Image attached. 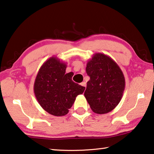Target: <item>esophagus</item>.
Instances as JSON below:
<instances>
[{
  "instance_id": "1",
  "label": "esophagus",
  "mask_w": 154,
  "mask_h": 154,
  "mask_svg": "<svg viewBox=\"0 0 154 154\" xmlns=\"http://www.w3.org/2000/svg\"><path fill=\"white\" fill-rule=\"evenodd\" d=\"M81 86H82L83 87H85V88H86V83L85 82H82V83H81Z\"/></svg>"
}]
</instances>
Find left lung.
Masks as SVG:
<instances>
[{"instance_id": "obj_1", "label": "left lung", "mask_w": 154, "mask_h": 154, "mask_svg": "<svg viewBox=\"0 0 154 154\" xmlns=\"http://www.w3.org/2000/svg\"><path fill=\"white\" fill-rule=\"evenodd\" d=\"M86 72L90 77L84 92L94 113L103 114L114 109L121 101L125 80L119 65L108 55L94 53L88 61Z\"/></svg>"}]
</instances>
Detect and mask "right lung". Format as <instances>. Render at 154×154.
Returning a JSON list of instances; mask_svg holds the SVG:
<instances>
[{
	"label": "right lung",
	"mask_w": 154,
	"mask_h": 154,
	"mask_svg": "<svg viewBox=\"0 0 154 154\" xmlns=\"http://www.w3.org/2000/svg\"><path fill=\"white\" fill-rule=\"evenodd\" d=\"M66 67L65 62L53 56L41 66L34 82L33 91L39 104L53 116L67 114L77 95L86 88L72 81L73 72L66 73Z\"/></svg>",
	"instance_id": "1"
}]
</instances>
